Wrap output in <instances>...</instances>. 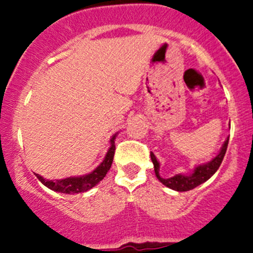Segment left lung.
Returning <instances> with one entry per match:
<instances>
[{"label": "left lung", "instance_id": "obj_1", "mask_svg": "<svg viewBox=\"0 0 253 253\" xmlns=\"http://www.w3.org/2000/svg\"><path fill=\"white\" fill-rule=\"evenodd\" d=\"M228 143H229V138H226V141L224 142V144H223V147H221L219 154L216 155L215 158H213L211 162L196 167L195 170H193V172L191 175L177 174V175L172 176V177H169V178L160 177L159 162L157 160L155 155L150 152V158H152V162H153V164H154L155 176H157V178L163 183V185H165L167 187L171 188V190L178 191V192H185V191L193 190V188L197 187V186H200L201 183L206 182L208 178H211V176L215 174V171L219 169V167H220L221 162H223V159H224V155H225V153H226V148H228Z\"/></svg>", "mask_w": 253, "mask_h": 253}]
</instances>
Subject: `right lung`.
<instances>
[{
  "mask_svg": "<svg viewBox=\"0 0 253 253\" xmlns=\"http://www.w3.org/2000/svg\"><path fill=\"white\" fill-rule=\"evenodd\" d=\"M115 138H116V134L112 136L110 139L111 145L109 148L108 153H106L105 158H104L103 163L96 168L95 170L90 172V174H86L83 176H75V177H67L62 178V180H45L42 176L37 174V177L39 178V181H42V183H44L46 187L50 190L56 191V192L61 193H68V195H72V193H81V192H86L88 190L93 188L94 186L98 185L105 175L108 174V171L110 170L112 160H114V154H115Z\"/></svg>",
  "mask_w": 253,
  "mask_h": 253,
  "instance_id": "add662e5",
  "label": "right lung"
}]
</instances>
